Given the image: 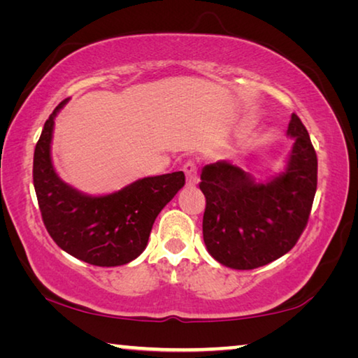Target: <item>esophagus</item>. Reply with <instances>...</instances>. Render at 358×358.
Returning <instances> with one entry per match:
<instances>
[{
  "label": "esophagus",
  "mask_w": 358,
  "mask_h": 358,
  "mask_svg": "<svg viewBox=\"0 0 358 358\" xmlns=\"http://www.w3.org/2000/svg\"><path fill=\"white\" fill-rule=\"evenodd\" d=\"M183 172H185V175H186V183H187V185H189V186L197 185V181H199V171H197L196 162L187 161L186 164L183 166Z\"/></svg>",
  "instance_id": "obj_1"
}]
</instances>
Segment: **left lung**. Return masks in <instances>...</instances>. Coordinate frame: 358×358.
<instances>
[{
    "label": "left lung",
    "mask_w": 358,
    "mask_h": 358,
    "mask_svg": "<svg viewBox=\"0 0 358 358\" xmlns=\"http://www.w3.org/2000/svg\"><path fill=\"white\" fill-rule=\"evenodd\" d=\"M287 134L295 143L286 171L266 183L229 161L202 169L203 241L220 264L235 270L266 265L292 250L305 230L317 189V156L295 113Z\"/></svg>",
    "instance_id": "1"
}]
</instances>
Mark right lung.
Segmentation results:
<instances>
[{"label":"right lung","instance_id":"add662e5","mask_svg":"<svg viewBox=\"0 0 358 358\" xmlns=\"http://www.w3.org/2000/svg\"><path fill=\"white\" fill-rule=\"evenodd\" d=\"M64 99L45 121L34 148L33 183L42 221L53 241L96 266L124 265L147 248L156 216L185 185L183 172L147 177L107 196H87L66 185L52 164L53 124Z\"/></svg>","mask_w":358,"mask_h":358}]
</instances>
